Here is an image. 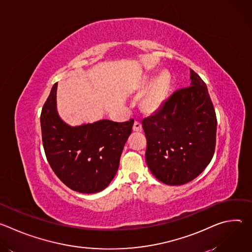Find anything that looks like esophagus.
I'll use <instances>...</instances> for the list:
<instances>
[{"label":"esophagus","mask_w":252,"mask_h":252,"mask_svg":"<svg viewBox=\"0 0 252 252\" xmlns=\"http://www.w3.org/2000/svg\"><path fill=\"white\" fill-rule=\"evenodd\" d=\"M132 129H133V131H140L141 130V124L139 122H137V121L134 122Z\"/></svg>","instance_id":"1"}]
</instances>
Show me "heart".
<instances>
[{"label":"heart","mask_w":252,"mask_h":252,"mask_svg":"<svg viewBox=\"0 0 252 252\" xmlns=\"http://www.w3.org/2000/svg\"><path fill=\"white\" fill-rule=\"evenodd\" d=\"M150 77L143 78L140 81L138 88L145 89L150 82ZM171 84L172 79L169 71L166 69L160 71L158 76L151 81L150 85L148 84L149 86L141 96L140 105L142 110L148 114H155L158 112L169 96Z\"/></svg>","instance_id":"heart-1"}]
</instances>
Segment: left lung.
I'll list each match as a JSON object with an SVG mask.
<instances>
[{
    "instance_id": "1",
    "label": "left lung",
    "mask_w": 252,
    "mask_h": 252,
    "mask_svg": "<svg viewBox=\"0 0 252 252\" xmlns=\"http://www.w3.org/2000/svg\"><path fill=\"white\" fill-rule=\"evenodd\" d=\"M190 87L174 92L156 115L142 121L146 160L168 186H182L210 162L217 140V115L206 85L190 69Z\"/></svg>"
}]
</instances>
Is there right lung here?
<instances>
[{"mask_svg":"<svg viewBox=\"0 0 252 252\" xmlns=\"http://www.w3.org/2000/svg\"><path fill=\"white\" fill-rule=\"evenodd\" d=\"M57 88H52L41 114L43 146L47 159L61 181L81 193L104 189L115 177L133 120H101L70 126L57 112Z\"/></svg>","mask_w":252,"mask_h":252,"instance_id":"obj_1","label":"right lung"}]
</instances>
